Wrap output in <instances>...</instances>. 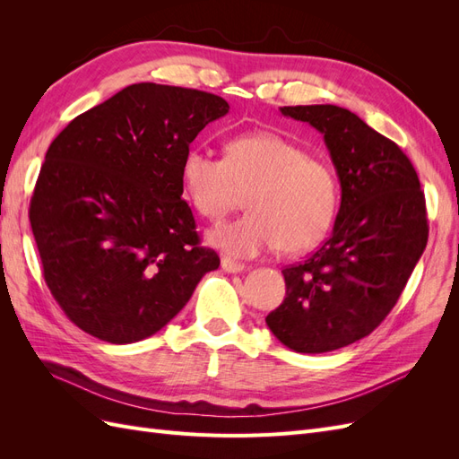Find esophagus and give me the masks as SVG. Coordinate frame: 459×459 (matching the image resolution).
I'll return each instance as SVG.
<instances>
[{"instance_id": "obj_1", "label": "esophagus", "mask_w": 459, "mask_h": 459, "mask_svg": "<svg viewBox=\"0 0 459 459\" xmlns=\"http://www.w3.org/2000/svg\"><path fill=\"white\" fill-rule=\"evenodd\" d=\"M221 270L228 272V273H239V272L247 270V266L241 262H235V260L226 256V258H221Z\"/></svg>"}]
</instances>
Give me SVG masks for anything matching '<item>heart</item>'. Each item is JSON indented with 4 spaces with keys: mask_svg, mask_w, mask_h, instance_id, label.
<instances>
[{
    "mask_svg": "<svg viewBox=\"0 0 459 459\" xmlns=\"http://www.w3.org/2000/svg\"><path fill=\"white\" fill-rule=\"evenodd\" d=\"M184 189L195 211L221 220L247 195L248 214L208 231V243L233 256L280 247L302 253L325 238L339 206L333 166L273 132L231 137L226 157L191 147L182 160Z\"/></svg>",
    "mask_w": 459,
    "mask_h": 459,
    "instance_id": "1",
    "label": "heart"
}]
</instances>
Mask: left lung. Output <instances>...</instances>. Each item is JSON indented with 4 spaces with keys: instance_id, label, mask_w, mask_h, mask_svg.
Masks as SVG:
<instances>
[{
    "instance_id": "8db88e82",
    "label": "left lung",
    "mask_w": 459,
    "mask_h": 459,
    "mask_svg": "<svg viewBox=\"0 0 459 459\" xmlns=\"http://www.w3.org/2000/svg\"><path fill=\"white\" fill-rule=\"evenodd\" d=\"M281 115L324 134L341 208L329 239L281 270L287 293L266 324L287 349L322 354L364 339L394 308L427 247L425 195L404 151L349 108L297 105Z\"/></svg>"
}]
</instances>
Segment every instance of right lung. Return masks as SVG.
Returning <instances> with one entry per match:
<instances>
[{"mask_svg":"<svg viewBox=\"0 0 459 459\" xmlns=\"http://www.w3.org/2000/svg\"><path fill=\"white\" fill-rule=\"evenodd\" d=\"M226 100L142 82L51 142L30 199L44 280L90 335L128 344L160 331L220 258L182 199V160Z\"/></svg>","mask_w":459,"mask_h":459,"instance_id":"add662e5","label":"right lung"}]
</instances>
